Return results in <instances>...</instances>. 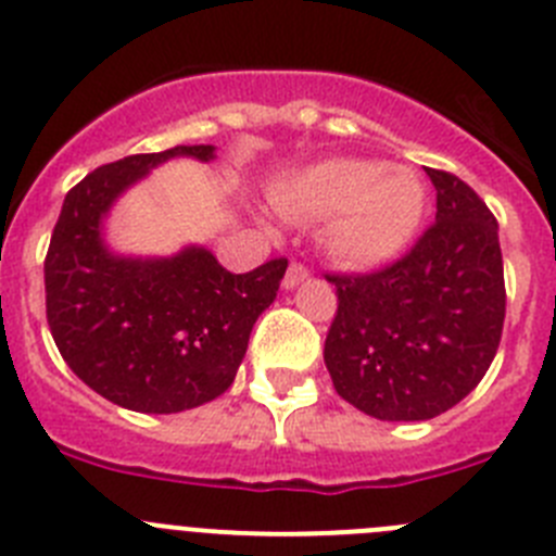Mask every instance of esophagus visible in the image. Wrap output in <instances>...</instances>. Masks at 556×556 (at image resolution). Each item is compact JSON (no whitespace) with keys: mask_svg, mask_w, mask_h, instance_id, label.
<instances>
[{"mask_svg":"<svg viewBox=\"0 0 556 556\" xmlns=\"http://www.w3.org/2000/svg\"><path fill=\"white\" fill-rule=\"evenodd\" d=\"M307 277H309V271L302 266V263H290L288 271H285L282 288L285 290H293V288H296V285H302Z\"/></svg>","mask_w":556,"mask_h":556,"instance_id":"1","label":"esophagus"}]
</instances>
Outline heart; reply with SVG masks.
<instances>
[{"mask_svg": "<svg viewBox=\"0 0 556 556\" xmlns=\"http://www.w3.org/2000/svg\"><path fill=\"white\" fill-rule=\"evenodd\" d=\"M271 204L290 224L321 222V247L346 268L396 260L427 213V185L413 168L368 157H329L299 168L271 188Z\"/></svg>", "mask_w": 556, "mask_h": 556, "instance_id": "b5f03b06", "label": "heart"}]
</instances>
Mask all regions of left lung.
Segmentation results:
<instances>
[{
	"label": "left lung",
	"mask_w": 556,
	"mask_h": 556,
	"mask_svg": "<svg viewBox=\"0 0 556 556\" xmlns=\"http://www.w3.org/2000/svg\"><path fill=\"white\" fill-rule=\"evenodd\" d=\"M434 224L393 266L327 277L338 315L324 343L340 399L379 421H429L463 402L504 327L498 224L459 177L427 168Z\"/></svg>",
	"instance_id": "8db88e82"
}]
</instances>
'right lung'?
I'll list each match as a JSON object with an SVG mask.
<instances>
[{"label": "right lung", "mask_w": 556, "mask_h": 556, "mask_svg": "<svg viewBox=\"0 0 556 556\" xmlns=\"http://www.w3.org/2000/svg\"><path fill=\"white\" fill-rule=\"evenodd\" d=\"M172 157L210 163L216 147L129 154L88 174L66 193L43 263L47 321L68 368L108 402L154 415L222 396L288 268L279 257L229 274L204 247L172 257L113 252L110 207Z\"/></svg>", "instance_id": "right-lung-1"}]
</instances>
